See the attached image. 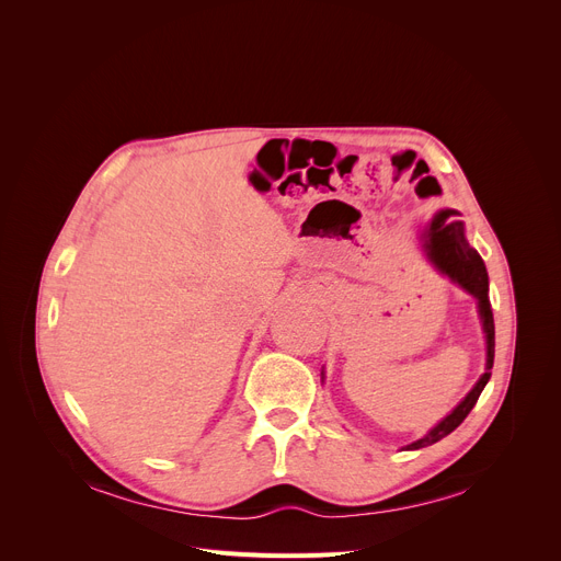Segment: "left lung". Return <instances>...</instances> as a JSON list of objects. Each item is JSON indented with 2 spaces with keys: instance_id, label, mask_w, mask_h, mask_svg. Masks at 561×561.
<instances>
[{
  "instance_id": "obj_1",
  "label": "left lung",
  "mask_w": 561,
  "mask_h": 561,
  "mask_svg": "<svg viewBox=\"0 0 561 561\" xmlns=\"http://www.w3.org/2000/svg\"><path fill=\"white\" fill-rule=\"evenodd\" d=\"M457 211L444 209L438 211L432 222L423 229L421 243L427 254V259L436 265V271L448 275L455 284L466 288L470 296L478 300L480 318H482V330L486 334V368L484 375L478 379V385L470 389V393L450 411V414L434 425L423 438L414 440V444L404 446V450H419L425 446L436 444L450 432H455L463 419L470 414V409L476 407L480 393L484 391L486 381L491 377L493 368V355H495V328H493V311L489 305V275L482 256L476 248H470L463 233V222L455 218Z\"/></svg>"
}]
</instances>
